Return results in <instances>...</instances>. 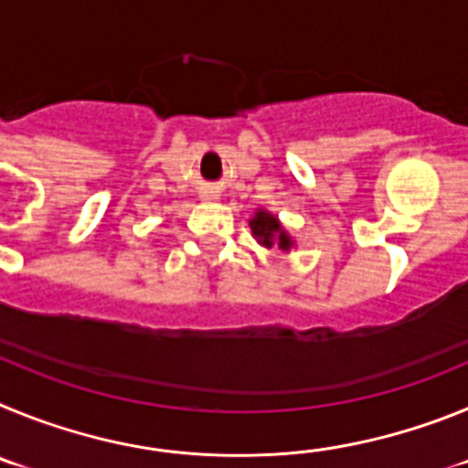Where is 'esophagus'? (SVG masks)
Returning <instances> with one entry per match:
<instances>
[{
    "mask_svg": "<svg viewBox=\"0 0 468 468\" xmlns=\"http://www.w3.org/2000/svg\"><path fill=\"white\" fill-rule=\"evenodd\" d=\"M201 197H204V198H218V189H213V187L204 189V192H201Z\"/></svg>",
    "mask_w": 468,
    "mask_h": 468,
    "instance_id": "obj_1",
    "label": "esophagus"
}]
</instances>
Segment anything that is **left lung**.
Wrapping results in <instances>:
<instances>
[{
    "label": "left lung",
    "instance_id": "8db88e82",
    "mask_svg": "<svg viewBox=\"0 0 468 468\" xmlns=\"http://www.w3.org/2000/svg\"><path fill=\"white\" fill-rule=\"evenodd\" d=\"M250 229H253V237L258 239L262 246L271 248L279 246L281 250H291L292 248V239L288 237V231L283 229V225L279 222V218L267 210L260 208L258 213L253 215V220H250Z\"/></svg>",
    "mask_w": 468,
    "mask_h": 468
}]
</instances>
